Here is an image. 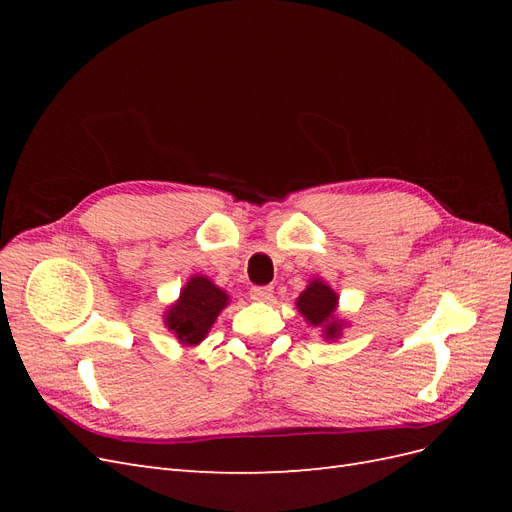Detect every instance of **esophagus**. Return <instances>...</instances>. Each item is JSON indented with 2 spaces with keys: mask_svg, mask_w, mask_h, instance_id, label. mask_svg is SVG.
I'll return each mask as SVG.
<instances>
[{
  "mask_svg": "<svg viewBox=\"0 0 512 512\" xmlns=\"http://www.w3.org/2000/svg\"><path fill=\"white\" fill-rule=\"evenodd\" d=\"M250 297H252L254 301L265 303V301H271L273 290H271V286H254V288L250 290Z\"/></svg>",
  "mask_w": 512,
  "mask_h": 512,
  "instance_id": "34e87169",
  "label": "esophagus"
}]
</instances>
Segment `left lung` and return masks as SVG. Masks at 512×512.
Listing matches in <instances>:
<instances>
[{
  "mask_svg": "<svg viewBox=\"0 0 512 512\" xmlns=\"http://www.w3.org/2000/svg\"><path fill=\"white\" fill-rule=\"evenodd\" d=\"M337 305V292L322 277H312L297 297L299 314L305 318L309 327L320 329L327 342H337L342 337V331L348 327V320L339 316Z\"/></svg>",
  "mask_w": 512,
  "mask_h": 512,
  "instance_id": "1",
  "label": "left lung"
}]
</instances>
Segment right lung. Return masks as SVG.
Listing matches in <instances>:
<instances>
[{
    "mask_svg": "<svg viewBox=\"0 0 512 512\" xmlns=\"http://www.w3.org/2000/svg\"><path fill=\"white\" fill-rule=\"evenodd\" d=\"M230 303V294L215 286L207 275H192L181 288L177 301L164 312V327L185 348L198 346L209 335L213 322Z\"/></svg>",
    "mask_w": 512,
    "mask_h": 512,
    "instance_id": "1",
    "label": "right lung"
}]
</instances>
